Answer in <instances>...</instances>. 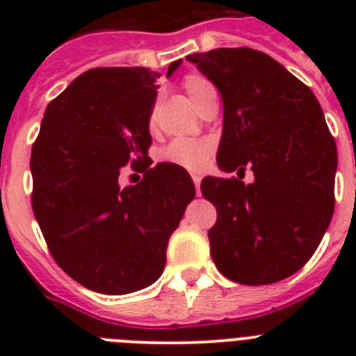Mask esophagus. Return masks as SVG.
Masks as SVG:
<instances>
[{"mask_svg":"<svg viewBox=\"0 0 356 356\" xmlns=\"http://www.w3.org/2000/svg\"><path fill=\"white\" fill-rule=\"evenodd\" d=\"M192 181H194L195 192H197V195H200V194H201V190H200V186H201V177H200V175H192Z\"/></svg>","mask_w":356,"mask_h":356,"instance_id":"esophagus-1","label":"esophagus"}]
</instances>
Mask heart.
Wrapping results in <instances>:
<instances>
[{
  "label": "heart",
  "mask_w": 356,
  "mask_h": 356,
  "mask_svg": "<svg viewBox=\"0 0 356 356\" xmlns=\"http://www.w3.org/2000/svg\"><path fill=\"white\" fill-rule=\"evenodd\" d=\"M183 86L190 99L194 102L195 107H200L201 102L205 99L211 92L214 90V86L205 75L201 74H188L184 75ZM214 151V144L207 138H177L170 142L166 147H162L159 153L161 162L166 164H173V166L183 168V170H190V172H200L209 164Z\"/></svg>",
  "instance_id": "heart-1"
}]
</instances>
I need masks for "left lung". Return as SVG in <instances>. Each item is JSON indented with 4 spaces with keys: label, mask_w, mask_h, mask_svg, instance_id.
<instances>
[{
    "label": "left lung",
    "mask_w": 356,
    "mask_h": 356,
    "mask_svg": "<svg viewBox=\"0 0 356 356\" xmlns=\"http://www.w3.org/2000/svg\"><path fill=\"white\" fill-rule=\"evenodd\" d=\"M223 99L218 166L253 170L254 181L205 177L216 207L211 254L223 275L259 286L301 270L334 211L337 144L309 86L251 47L188 55Z\"/></svg>",
    "instance_id": "obj_1"
}]
</instances>
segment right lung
Returning a JSON list of instances; mask_svg holds the SVG:
<instances>
[{"instance_id": "1", "label": "right lung", "mask_w": 356, "mask_h": 356, "mask_svg": "<svg viewBox=\"0 0 356 356\" xmlns=\"http://www.w3.org/2000/svg\"><path fill=\"white\" fill-rule=\"evenodd\" d=\"M159 77L147 68L88 70L47 105L33 144L31 205L47 249L94 292L122 296L153 284L195 195L186 170L149 168ZM125 165L145 175L122 189Z\"/></svg>"}]
</instances>
